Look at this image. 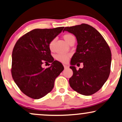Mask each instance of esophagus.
Masks as SVG:
<instances>
[{"label":"esophagus","instance_id":"34e87169","mask_svg":"<svg viewBox=\"0 0 122 122\" xmlns=\"http://www.w3.org/2000/svg\"><path fill=\"white\" fill-rule=\"evenodd\" d=\"M64 67L65 69H67V68H69V66L67 65H64Z\"/></svg>","mask_w":122,"mask_h":122}]
</instances>
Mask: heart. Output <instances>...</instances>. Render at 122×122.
Wrapping results in <instances>:
<instances>
[{
	"mask_svg": "<svg viewBox=\"0 0 122 122\" xmlns=\"http://www.w3.org/2000/svg\"><path fill=\"white\" fill-rule=\"evenodd\" d=\"M63 38L65 40V41L67 42L68 44H70L72 42H74L76 41V37L74 35L70 33H66L63 36ZM55 39H53L51 41V42L49 44V48L51 51L54 50V44H55ZM70 54L69 53H65V54H58L56 56V59L57 61H60L61 62H66L69 59L70 57Z\"/></svg>",
	"mask_w": 122,
	"mask_h": 122,
	"instance_id": "obj_1",
	"label": "heart"
}]
</instances>
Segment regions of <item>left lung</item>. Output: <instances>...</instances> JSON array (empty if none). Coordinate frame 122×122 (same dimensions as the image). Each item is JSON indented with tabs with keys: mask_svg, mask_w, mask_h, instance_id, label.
<instances>
[{
	"mask_svg": "<svg viewBox=\"0 0 122 122\" xmlns=\"http://www.w3.org/2000/svg\"><path fill=\"white\" fill-rule=\"evenodd\" d=\"M73 33L78 45L71 58L73 74L69 79L70 87L84 95L93 94L100 90L110 73L111 53L103 36L94 28L86 24L65 27L64 30ZM82 62V68L74 66Z\"/></svg>",
	"mask_w": 122,
	"mask_h": 122,
	"instance_id": "1",
	"label": "left lung"
}]
</instances>
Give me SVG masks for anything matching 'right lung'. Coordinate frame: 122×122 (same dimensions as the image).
I'll return each instance as SVG.
<instances>
[{
    "instance_id": "add662e5",
    "label": "right lung",
    "mask_w": 122,
    "mask_h": 122,
    "mask_svg": "<svg viewBox=\"0 0 122 122\" xmlns=\"http://www.w3.org/2000/svg\"><path fill=\"white\" fill-rule=\"evenodd\" d=\"M64 28L35 29L21 36L15 45L12 76L20 90L29 97L38 99L51 92L56 78L64 70L61 62L54 61L49 48L51 41ZM44 62L52 64L45 69L42 67Z\"/></svg>"
}]
</instances>
